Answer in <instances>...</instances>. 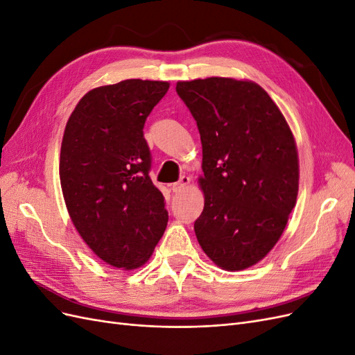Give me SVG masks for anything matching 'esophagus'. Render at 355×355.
<instances>
[{"mask_svg":"<svg viewBox=\"0 0 355 355\" xmlns=\"http://www.w3.org/2000/svg\"><path fill=\"white\" fill-rule=\"evenodd\" d=\"M189 184H191V178L182 176L179 179V182H176V184H173V185H170V189L173 192H180V191H184Z\"/></svg>","mask_w":355,"mask_h":355,"instance_id":"1","label":"esophagus"}]
</instances>
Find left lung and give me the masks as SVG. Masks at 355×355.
Segmentation results:
<instances>
[{
	"instance_id": "left-lung-1",
	"label": "left lung",
	"mask_w": 355,
	"mask_h": 355,
	"mask_svg": "<svg viewBox=\"0 0 355 355\" xmlns=\"http://www.w3.org/2000/svg\"><path fill=\"white\" fill-rule=\"evenodd\" d=\"M202 146V252L225 271L261 262L280 240L299 191L295 136L275 102L250 80L178 81Z\"/></svg>"
}]
</instances>
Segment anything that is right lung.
Masks as SVG:
<instances>
[{
    "instance_id": "right-lung-1",
    "label": "right lung",
    "mask_w": 355,
    "mask_h": 355,
    "mask_svg": "<svg viewBox=\"0 0 355 355\" xmlns=\"http://www.w3.org/2000/svg\"><path fill=\"white\" fill-rule=\"evenodd\" d=\"M168 87L101 85L83 96L63 132L59 176L69 218L99 259L125 271L149 261L167 227L164 197L148 175L144 125Z\"/></svg>"
}]
</instances>
